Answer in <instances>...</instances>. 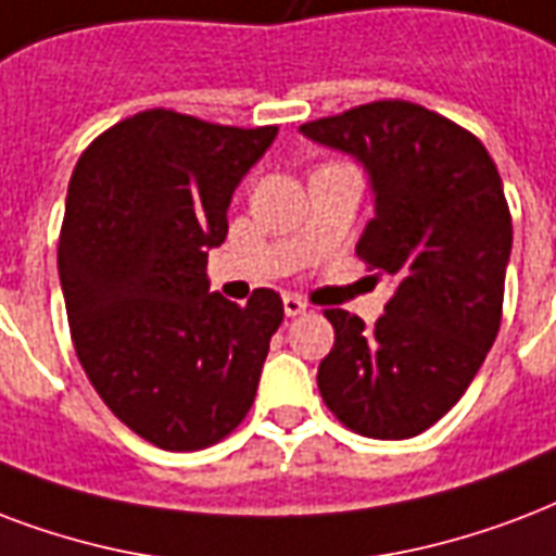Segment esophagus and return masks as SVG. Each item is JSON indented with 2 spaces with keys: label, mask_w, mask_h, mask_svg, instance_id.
<instances>
[{
  "label": "esophagus",
  "mask_w": 556,
  "mask_h": 556,
  "mask_svg": "<svg viewBox=\"0 0 556 556\" xmlns=\"http://www.w3.org/2000/svg\"><path fill=\"white\" fill-rule=\"evenodd\" d=\"M282 308H286L288 317H296V315H303L308 306H306V300H303V296L286 294V296H282Z\"/></svg>",
  "instance_id": "obj_1"
}]
</instances>
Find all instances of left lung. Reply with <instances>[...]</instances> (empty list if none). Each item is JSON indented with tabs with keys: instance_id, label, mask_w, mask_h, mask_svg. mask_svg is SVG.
Returning <instances> with one entry per match:
<instances>
[{
	"instance_id": "left-lung-1",
	"label": "left lung",
	"mask_w": 556,
	"mask_h": 556,
	"mask_svg": "<svg viewBox=\"0 0 556 556\" xmlns=\"http://www.w3.org/2000/svg\"><path fill=\"white\" fill-rule=\"evenodd\" d=\"M300 130L370 172L376 215L355 253L396 286L372 326L326 308L334 346L317 388L355 434L414 438L464 396L502 326L514 244L502 177L476 134L414 101H370Z\"/></svg>"
}]
</instances>
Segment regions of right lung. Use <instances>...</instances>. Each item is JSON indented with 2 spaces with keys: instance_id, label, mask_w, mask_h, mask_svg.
Returning <instances> with one entry per match:
<instances>
[{
  "instance_id": "1",
  "label": "right lung",
  "mask_w": 556,
  "mask_h": 556,
  "mask_svg": "<svg viewBox=\"0 0 556 556\" xmlns=\"http://www.w3.org/2000/svg\"><path fill=\"white\" fill-rule=\"evenodd\" d=\"M274 137L154 108L99 134L72 172L58 244L72 344L104 405L165 452L239 429L282 324L274 288L239 306L206 282L232 189Z\"/></svg>"
}]
</instances>
